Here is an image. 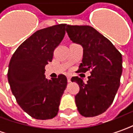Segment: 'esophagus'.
Listing matches in <instances>:
<instances>
[{"mask_svg": "<svg viewBox=\"0 0 133 133\" xmlns=\"http://www.w3.org/2000/svg\"><path fill=\"white\" fill-rule=\"evenodd\" d=\"M67 79H68V83H70V82H71V78H70V76H68V77H67Z\"/></svg>", "mask_w": 133, "mask_h": 133, "instance_id": "1", "label": "esophagus"}]
</instances>
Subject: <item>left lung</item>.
Returning <instances> with one entry per match:
<instances>
[{
  "mask_svg": "<svg viewBox=\"0 0 133 133\" xmlns=\"http://www.w3.org/2000/svg\"><path fill=\"white\" fill-rule=\"evenodd\" d=\"M65 30L70 41L83 48L78 72L91 70L87 83L77 76L71 78L80 87L75 96L77 108L84 117L97 116L111 105L119 88L122 55L108 39L91 26L68 25Z\"/></svg>",
  "mask_w": 133,
  "mask_h": 133,
  "instance_id": "obj_1",
  "label": "left lung"
}]
</instances>
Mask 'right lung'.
I'll return each mask as SVG.
<instances>
[{
  "mask_svg": "<svg viewBox=\"0 0 133 133\" xmlns=\"http://www.w3.org/2000/svg\"><path fill=\"white\" fill-rule=\"evenodd\" d=\"M66 24L36 31L17 48L10 59L8 80L19 106L37 120H48L58 112L67 86L66 77L45 78V67L65 36Z\"/></svg>",
  "mask_w": 133,
  "mask_h": 133,
  "instance_id": "obj_1",
  "label": "right lung"
}]
</instances>
